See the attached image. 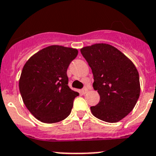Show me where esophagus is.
<instances>
[{
  "mask_svg": "<svg viewBox=\"0 0 156 156\" xmlns=\"http://www.w3.org/2000/svg\"><path fill=\"white\" fill-rule=\"evenodd\" d=\"M82 92H83V94H85L86 93H87L88 92V89H87V87H83L82 89Z\"/></svg>",
  "mask_w": 156,
  "mask_h": 156,
  "instance_id": "obj_1",
  "label": "esophagus"
}]
</instances>
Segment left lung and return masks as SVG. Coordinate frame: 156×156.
<instances>
[{"label": "left lung", "mask_w": 156, "mask_h": 156, "mask_svg": "<svg viewBox=\"0 0 156 156\" xmlns=\"http://www.w3.org/2000/svg\"><path fill=\"white\" fill-rule=\"evenodd\" d=\"M92 69L94 89L100 102L90 107L98 119L118 122L135 108L140 95L139 75L136 67L119 50L108 44H95L80 49Z\"/></svg>", "instance_id": "8db88e82"}]
</instances>
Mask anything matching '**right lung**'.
<instances>
[{"label": "right lung", "mask_w": 156, "mask_h": 156, "mask_svg": "<svg viewBox=\"0 0 156 156\" xmlns=\"http://www.w3.org/2000/svg\"><path fill=\"white\" fill-rule=\"evenodd\" d=\"M75 48L51 45L31 56L22 69L19 90L24 104L38 121L52 124L69 115L79 93L69 87L67 69Z\"/></svg>", "instance_id": "obj_1"}]
</instances>
